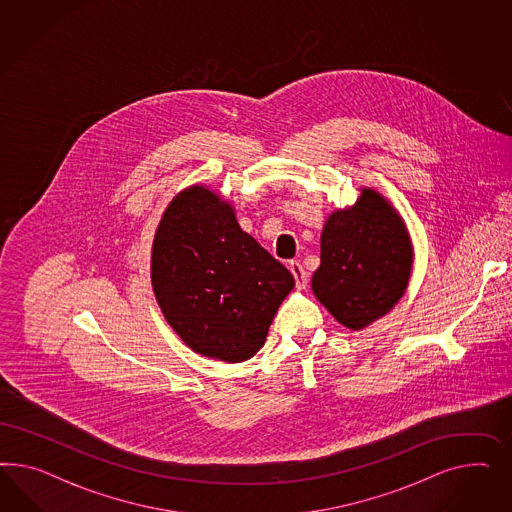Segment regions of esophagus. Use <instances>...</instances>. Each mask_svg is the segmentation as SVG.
Segmentation results:
<instances>
[{
  "instance_id": "obj_1",
  "label": "esophagus",
  "mask_w": 512,
  "mask_h": 512,
  "mask_svg": "<svg viewBox=\"0 0 512 512\" xmlns=\"http://www.w3.org/2000/svg\"><path fill=\"white\" fill-rule=\"evenodd\" d=\"M289 270H291L293 276H295L296 287H298V289H306V287H308V274H306L304 266L298 263V261H291V263H289Z\"/></svg>"
}]
</instances>
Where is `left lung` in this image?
<instances>
[{"label":"left lung","instance_id":"obj_1","mask_svg":"<svg viewBox=\"0 0 512 512\" xmlns=\"http://www.w3.org/2000/svg\"><path fill=\"white\" fill-rule=\"evenodd\" d=\"M411 263L402 219L379 193L364 189L353 208L328 217L311 289L336 321L360 330L402 298Z\"/></svg>","mask_w":512,"mask_h":512}]
</instances>
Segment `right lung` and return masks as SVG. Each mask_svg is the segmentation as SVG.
I'll return each mask as SVG.
<instances>
[{
    "label": "right lung",
    "mask_w": 512,
    "mask_h": 512,
    "mask_svg": "<svg viewBox=\"0 0 512 512\" xmlns=\"http://www.w3.org/2000/svg\"><path fill=\"white\" fill-rule=\"evenodd\" d=\"M152 285L165 319L195 353L242 362L263 347L295 278L240 229L227 202L193 186L157 227Z\"/></svg>",
    "instance_id": "obj_1"
}]
</instances>
